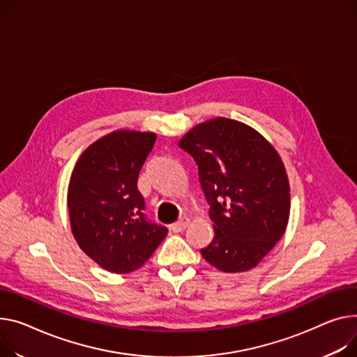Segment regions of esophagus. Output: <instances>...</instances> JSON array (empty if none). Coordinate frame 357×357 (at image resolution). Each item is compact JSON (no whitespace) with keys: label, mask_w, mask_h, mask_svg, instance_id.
I'll return each mask as SVG.
<instances>
[{"label":"esophagus","mask_w":357,"mask_h":357,"mask_svg":"<svg viewBox=\"0 0 357 357\" xmlns=\"http://www.w3.org/2000/svg\"><path fill=\"white\" fill-rule=\"evenodd\" d=\"M188 224H189V221H188L186 218H182V220L176 221L175 224H172V225H171V229H172L174 232H181V231H183V229L188 227Z\"/></svg>","instance_id":"1"}]
</instances>
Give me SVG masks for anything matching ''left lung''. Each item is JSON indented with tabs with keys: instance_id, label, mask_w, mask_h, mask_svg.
<instances>
[{
	"instance_id": "obj_1",
	"label": "left lung",
	"mask_w": 357,
	"mask_h": 357,
	"mask_svg": "<svg viewBox=\"0 0 357 357\" xmlns=\"http://www.w3.org/2000/svg\"><path fill=\"white\" fill-rule=\"evenodd\" d=\"M178 145L198 165L213 222L202 257L224 273L254 268L280 241L290 215L289 178L277 151L227 117L197 125Z\"/></svg>"
}]
</instances>
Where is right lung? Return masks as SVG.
<instances>
[{"label": "right lung", "instance_id": "obj_1", "mask_svg": "<svg viewBox=\"0 0 357 357\" xmlns=\"http://www.w3.org/2000/svg\"><path fill=\"white\" fill-rule=\"evenodd\" d=\"M151 132L116 130L91 144L71 172L67 205L79 247L117 274L151 258L168 228L146 218L137 189L139 172L153 149Z\"/></svg>", "mask_w": 357, "mask_h": 357}]
</instances>
